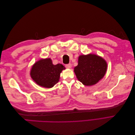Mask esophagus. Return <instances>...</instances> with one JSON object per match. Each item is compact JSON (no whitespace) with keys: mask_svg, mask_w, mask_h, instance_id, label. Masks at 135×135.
<instances>
[{"mask_svg":"<svg viewBox=\"0 0 135 135\" xmlns=\"http://www.w3.org/2000/svg\"><path fill=\"white\" fill-rule=\"evenodd\" d=\"M66 66V68L67 69H70L72 66V65L71 64H69L68 65H66V66Z\"/></svg>","mask_w":135,"mask_h":135,"instance_id":"obj_1","label":"esophagus"}]
</instances>
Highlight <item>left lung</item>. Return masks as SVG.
Returning <instances> with one entry per match:
<instances>
[{"label": "left lung", "instance_id": "left-lung-1", "mask_svg": "<svg viewBox=\"0 0 135 135\" xmlns=\"http://www.w3.org/2000/svg\"><path fill=\"white\" fill-rule=\"evenodd\" d=\"M78 63L74 71L78 80L86 86L97 83L103 78L107 70V61L95 54L80 55Z\"/></svg>", "mask_w": 135, "mask_h": 135}]
</instances>
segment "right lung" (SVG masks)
Here are the masks:
<instances>
[{
  "instance_id": "right-lung-1",
  "label": "right lung",
  "mask_w": 135,
  "mask_h": 135,
  "mask_svg": "<svg viewBox=\"0 0 135 135\" xmlns=\"http://www.w3.org/2000/svg\"><path fill=\"white\" fill-rule=\"evenodd\" d=\"M65 69L62 64H53L50 58L41 59L32 65L30 75L39 86L50 88L59 82L61 73Z\"/></svg>"
}]
</instances>
